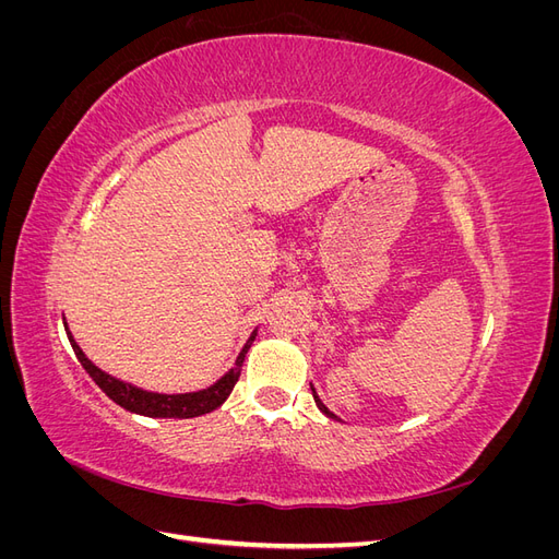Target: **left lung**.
I'll return each instance as SVG.
<instances>
[{"instance_id": "left-lung-1", "label": "left lung", "mask_w": 559, "mask_h": 559, "mask_svg": "<svg viewBox=\"0 0 559 559\" xmlns=\"http://www.w3.org/2000/svg\"><path fill=\"white\" fill-rule=\"evenodd\" d=\"M310 386H312V384H310ZM312 396H314V403H317V408H319L321 413H324V415H326V417H331V419H341L337 415H333V413L326 408L324 403H321V399H319V396H317V392H314V386H312Z\"/></svg>"}]
</instances>
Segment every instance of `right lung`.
<instances>
[{"label":"right lung","instance_id":"obj_1","mask_svg":"<svg viewBox=\"0 0 559 559\" xmlns=\"http://www.w3.org/2000/svg\"><path fill=\"white\" fill-rule=\"evenodd\" d=\"M67 329V324H64ZM70 335V343L72 349L76 354V359L81 361V366L86 368V373L95 380V384L103 389V392L114 401L121 405V408L130 411V413H138V415H146V417H173V419H189V417H198V415H205L216 411L218 405H222L230 392L235 382L240 378V370L245 364V354L249 352L253 337H257V331L249 335L247 345L242 347V352L238 354V359H235V366L228 370V373L216 380L212 386L207 389H200V392H189V394H158V392H146V389L134 386L130 382L118 380L109 373H105L103 368H97L86 354L81 352V347L74 343L72 333L67 331Z\"/></svg>","mask_w":559,"mask_h":559}]
</instances>
